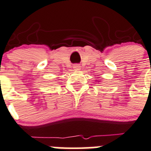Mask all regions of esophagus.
<instances>
[{
    "label": "esophagus",
    "instance_id": "1",
    "mask_svg": "<svg viewBox=\"0 0 151 151\" xmlns=\"http://www.w3.org/2000/svg\"><path fill=\"white\" fill-rule=\"evenodd\" d=\"M73 68H74V70H80V65L78 64H74L73 65Z\"/></svg>",
    "mask_w": 151,
    "mask_h": 151
}]
</instances>
